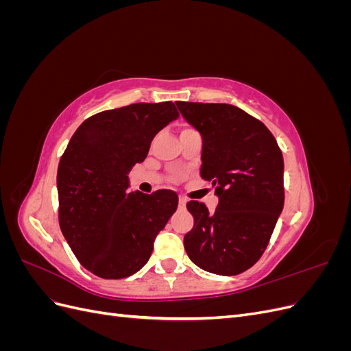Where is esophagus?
I'll return each mask as SVG.
<instances>
[{
  "instance_id": "obj_1",
  "label": "esophagus",
  "mask_w": 351,
  "mask_h": 351,
  "mask_svg": "<svg viewBox=\"0 0 351 351\" xmlns=\"http://www.w3.org/2000/svg\"><path fill=\"white\" fill-rule=\"evenodd\" d=\"M186 202H187L186 196H183V195L178 196V205H180V208H184L186 206Z\"/></svg>"
}]
</instances>
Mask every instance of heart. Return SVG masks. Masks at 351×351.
I'll return each mask as SVG.
<instances>
[{
	"mask_svg": "<svg viewBox=\"0 0 351 351\" xmlns=\"http://www.w3.org/2000/svg\"><path fill=\"white\" fill-rule=\"evenodd\" d=\"M192 132H196L195 129H192V127H183L182 133H192Z\"/></svg>",
	"mask_w": 351,
	"mask_h": 351,
	"instance_id": "b5f03b06",
	"label": "heart"
}]
</instances>
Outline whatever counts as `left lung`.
Wrapping results in <instances>:
<instances>
[{
	"label": "left lung",
	"mask_w": 351,
	"mask_h": 351,
	"mask_svg": "<svg viewBox=\"0 0 351 351\" xmlns=\"http://www.w3.org/2000/svg\"><path fill=\"white\" fill-rule=\"evenodd\" d=\"M204 137L200 176L214 184L218 206L187 202L195 218L184 249L199 268L237 275L263 254L284 206V161L261 120L230 104L177 101Z\"/></svg>",
	"instance_id": "obj_1"
}]
</instances>
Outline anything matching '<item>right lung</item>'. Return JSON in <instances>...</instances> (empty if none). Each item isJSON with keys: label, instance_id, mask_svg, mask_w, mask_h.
Returning a JSON list of instances; mask_svg holds the SVG:
<instances>
[{"label": "right lung", "instance_id": "right-lung-1", "mask_svg": "<svg viewBox=\"0 0 351 351\" xmlns=\"http://www.w3.org/2000/svg\"><path fill=\"white\" fill-rule=\"evenodd\" d=\"M171 101L139 102L84 120L61 155L58 222L74 256L97 277L120 280L149 261L178 205L173 190L129 192V171L155 134L176 120Z\"/></svg>", "mask_w": 351, "mask_h": 351}]
</instances>
